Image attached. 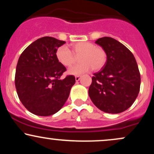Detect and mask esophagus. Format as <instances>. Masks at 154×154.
Instances as JSON below:
<instances>
[{
	"mask_svg": "<svg viewBox=\"0 0 154 154\" xmlns=\"http://www.w3.org/2000/svg\"><path fill=\"white\" fill-rule=\"evenodd\" d=\"M80 78H81V76L80 75L76 76V77H75V80L76 81H79V79H80Z\"/></svg>",
	"mask_w": 154,
	"mask_h": 154,
	"instance_id": "esophagus-1",
	"label": "esophagus"
}]
</instances>
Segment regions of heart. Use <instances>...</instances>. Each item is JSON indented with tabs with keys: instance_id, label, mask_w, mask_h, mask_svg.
Returning <instances> with one entry per match:
<instances>
[{
	"instance_id": "1",
	"label": "heart",
	"mask_w": 154,
	"mask_h": 154,
	"mask_svg": "<svg viewBox=\"0 0 154 154\" xmlns=\"http://www.w3.org/2000/svg\"><path fill=\"white\" fill-rule=\"evenodd\" d=\"M72 51L68 47L62 45L56 51V58L63 66H70L79 57L80 63L69 69L70 75H79L91 71H98L102 69L107 60V55L102 48L88 42H79L72 44Z\"/></svg>"
}]
</instances>
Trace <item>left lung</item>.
Here are the masks:
<instances>
[{
    "instance_id": "left-lung-1",
    "label": "left lung",
    "mask_w": 154,
    "mask_h": 154,
    "mask_svg": "<svg viewBox=\"0 0 154 154\" xmlns=\"http://www.w3.org/2000/svg\"><path fill=\"white\" fill-rule=\"evenodd\" d=\"M95 43L106 51L107 61L92 77L89 96L100 110L119 114L131 106L138 95V66L131 51L115 39L103 37Z\"/></svg>"
}]
</instances>
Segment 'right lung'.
Returning a JSON list of instances; mask_svg holds the SVG:
<instances>
[{"mask_svg": "<svg viewBox=\"0 0 154 154\" xmlns=\"http://www.w3.org/2000/svg\"><path fill=\"white\" fill-rule=\"evenodd\" d=\"M65 43L52 37H43L31 43L19 56L16 89L24 107L35 115L46 116L58 112L75 85V76L61 79L66 69L56 58L57 48Z\"/></svg>", "mask_w": 154, "mask_h": 154, "instance_id": "right-lung-1", "label": "right lung"}]
</instances>
